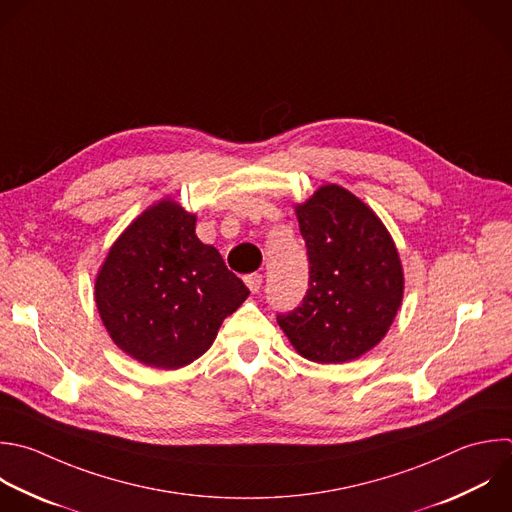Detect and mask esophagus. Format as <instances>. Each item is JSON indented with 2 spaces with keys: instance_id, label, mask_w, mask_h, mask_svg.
I'll return each mask as SVG.
<instances>
[{
  "instance_id": "esophagus-1",
  "label": "esophagus",
  "mask_w": 512,
  "mask_h": 512,
  "mask_svg": "<svg viewBox=\"0 0 512 512\" xmlns=\"http://www.w3.org/2000/svg\"><path fill=\"white\" fill-rule=\"evenodd\" d=\"M244 282H246V286L250 288V292H258L260 290V286H262V274H248L246 278H244Z\"/></svg>"
}]
</instances>
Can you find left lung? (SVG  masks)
Wrapping results in <instances>:
<instances>
[{
  "mask_svg": "<svg viewBox=\"0 0 512 512\" xmlns=\"http://www.w3.org/2000/svg\"><path fill=\"white\" fill-rule=\"evenodd\" d=\"M294 212L308 248L310 288L278 324L312 362L356 360L386 336L402 306L396 244L376 212L338 184L320 186Z\"/></svg>",
  "mask_w": 512,
  "mask_h": 512,
  "instance_id": "1",
  "label": "left lung"
}]
</instances>
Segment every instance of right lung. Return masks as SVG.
Wrapping results in <instances>:
<instances>
[{"label":"right lung","instance_id":"add662e5","mask_svg":"<svg viewBox=\"0 0 512 512\" xmlns=\"http://www.w3.org/2000/svg\"><path fill=\"white\" fill-rule=\"evenodd\" d=\"M248 294L220 252L196 236V214L172 196L130 222L94 282L96 306L114 344L160 370L200 358Z\"/></svg>","mask_w":512,"mask_h":512}]
</instances>
